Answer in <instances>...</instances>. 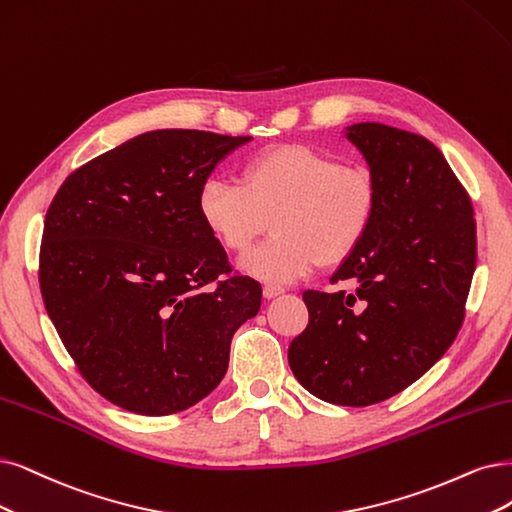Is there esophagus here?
Listing matches in <instances>:
<instances>
[{
    "label": "esophagus",
    "instance_id": "esophagus-1",
    "mask_svg": "<svg viewBox=\"0 0 512 512\" xmlns=\"http://www.w3.org/2000/svg\"><path fill=\"white\" fill-rule=\"evenodd\" d=\"M282 291H285V289L278 287V285H266V287H263V297H266V299H274V297L280 295Z\"/></svg>",
    "mask_w": 512,
    "mask_h": 512
}]
</instances>
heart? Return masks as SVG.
<instances>
[{"label": "heart", "instance_id": "1", "mask_svg": "<svg viewBox=\"0 0 512 512\" xmlns=\"http://www.w3.org/2000/svg\"><path fill=\"white\" fill-rule=\"evenodd\" d=\"M377 202V183L367 168L293 143L251 158L240 183L204 181L198 211L208 232L232 253L249 249L272 219L276 234L244 255L240 266L259 280L293 282L318 261L339 266L361 249Z\"/></svg>", "mask_w": 512, "mask_h": 512}]
</instances>
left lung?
<instances>
[{
    "instance_id": "obj_1",
    "label": "left lung",
    "mask_w": 512,
    "mask_h": 512,
    "mask_svg": "<svg viewBox=\"0 0 512 512\" xmlns=\"http://www.w3.org/2000/svg\"><path fill=\"white\" fill-rule=\"evenodd\" d=\"M348 139L369 162L377 215L331 278L354 291H304L310 318L289 365L318 399L367 407L420 380L460 333L477 223L464 185L426 137L361 122Z\"/></svg>"
}]
</instances>
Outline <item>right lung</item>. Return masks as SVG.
Masks as SVG:
<instances>
[{
	"instance_id": "right-lung-1",
	"label": "right lung",
	"mask_w": 512,
	"mask_h": 512,
	"mask_svg": "<svg viewBox=\"0 0 512 512\" xmlns=\"http://www.w3.org/2000/svg\"><path fill=\"white\" fill-rule=\"evenodd\" d=\"M249 137L151 130L75 168L52 198L40 246L46 312L103 399L170 415L223 380L261 285L232 270L198 194Z\"/></svg>"
}]
</instances>
